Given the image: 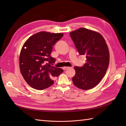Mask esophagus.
I'll use <instances>...</instances> for the list:
<instances>
[{
    "mask_svg": "<svg viewBox=\"0 0 126 126\" xmlns=\"http://www.w3.org/2000/svg\"><path fill=\"white\" fill-rule=\"evenodd\" d=\"M69 68V67H67V66H64V67L63 68V69L64 70H66V69H68Z\"/></svg>",
    "mask_w": 126,
    "mask_h": 126,
    "instance_id": "34e87169",
    "label": "esophagus"
}]
</instances>
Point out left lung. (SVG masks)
I'll list each match as a JSON object with an SVG mask.
<instances>
[{
  "mask_svg": "<svg viewBox=\"0 0 126 126\" xmlns=\"http://www.w3.org/2000/svg\"><path fill=\"white\" fill-rule=\"evenodd\" d=\"M80 55L86 56L83 66H75L76 74L72 79L82 90L97 85L105 74L109 63V52L103 36L97 32L81 28L70 33Z\"/></svg>",
  "mask_w": 126,
  "mask_h": 126,
  "instance_id": "left-lung-1",
  "label": "left lung"
}]
</instances>
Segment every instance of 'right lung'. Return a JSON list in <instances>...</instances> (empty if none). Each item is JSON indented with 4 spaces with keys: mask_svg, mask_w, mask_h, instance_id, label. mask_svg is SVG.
I'll return each mask as SVG.
<instances>
[{
    "mask_svg": "<svg viewBox=\"0 0 126 126\" xmlns=\"http://www.w3.org/2000/svg\"><path fill=\"white\" fill-rule=\"evenodd\" d=\"M63 33L39 32L29 37L21 50L19 66L21 74L32 88L43 90L54 83L53 79L63 72L52 66L56 60L51 57L53 46Z\"/></svg>",
    "mask_w": 126,
    "mask_h": 126,
    "instance_id": "right-lung-1",
    "label": "right lung"
}]
</instances>
